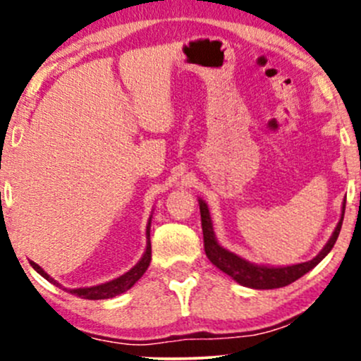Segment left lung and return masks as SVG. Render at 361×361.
<instances>
[{
    "mask_svg": "<svg viewBox=\"0 0 361 361\" xmlns=\"http://www.w3.org/2000/svg\"><path fill=\"white\" fill-rule=\"evenodd\" d=\"M198 205H200V215H202V231H204V246H205V255L207 258L212 261V264L219 268V270L229 275L231 279L238 281L243 287H250L256 290H268V288H280L285 285H290L292 281L299 280L300 276H304L305 273L312 270L316 264L321 263L326 258L327 252L333 250L334 243H336L339 231L343 226V215H345V205L346 200L343 202L341 209V219H339L336 229L331 234L329 241L326 243V246L319 251L316 258L305 263H297V264H288V267H270V264H256L251 261L241 258L235 252L226 250L221 246V243L217 241L214 233L212 226V217H210L209 207L202 198H198Z\"/></svg>",
    "mask_w": 361,
    "mask_h": 361,
    "instance_id": "8db88e82",
    "label": "left lung"
}]
</instances>
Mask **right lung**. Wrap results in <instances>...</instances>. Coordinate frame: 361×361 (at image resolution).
Listing matches in <instances>:
<instances>
[{"instance_id":"right-lung-1","label":"right lung","mask_w":361,"mask_h":361,"mask_svg":"<svg viewBox=\"0 0 361 361\" xmlns=\"http://www.w3.org/2000/svg\"><path fill=\"white\" fill-rule=\"evenodd\" d=\"M151 219L152 215L149 217L147 221V227H146V251H144L142 258L137 261V264H135L134 268H130L127 273H123V275H120L118 279H114L110 281H105V283H100V285H93V287H82V288H64L66 292L73 293V295H78L81 297V299H88V300H103V299H114V297L120 295V293L127 292L128 288L134 287V283L137 281L140 276L144 275L147 270L149 263H151ZM32 268L39 273V275H42L45 280L51 281V283L56 285V287L62 288V285L59 283L57 280H54L51 275H47L42 268L39 267V264L34 263V261H30Z\"/></svg>"}]
</instances>
